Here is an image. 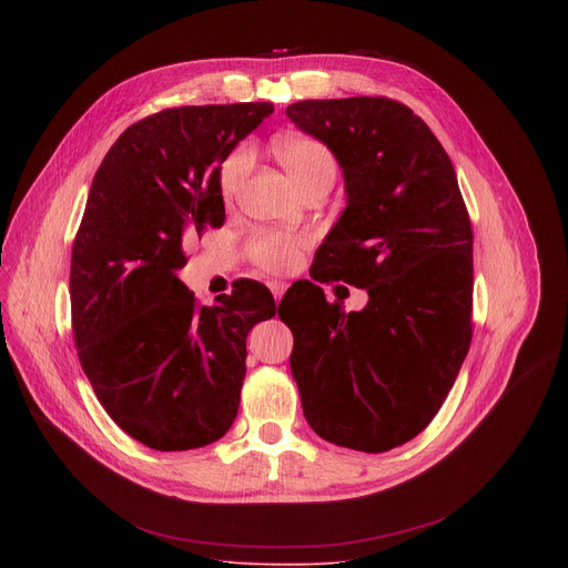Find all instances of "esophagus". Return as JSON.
I'll return each mask as SVG.
<instances>
[{"label": "esophagus", "instance_id": "obj_1", "mask_svg": "<svg viewBox=\"0 0 568 568\" xmlns=\"http://www.w3.org/2000/svg\"><path fill=\"white\" fill-rule=\"evenodd\" d=\"M268 290H272L274 300H276V302H281V300H283V294H285V290H287V285H285L283 281H272V283H268Z\"/></svg>", "mask_w": 568, "mask_h": 568}]
</instances>
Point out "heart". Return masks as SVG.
<instances>
[{
	"label": "heart",
	"mask_w": 568,
	"mask_h": 568,
	"mask_svg": "<svg viewBox=\"0 0 568 568\" xmlns=\"http://www.w3.org/2000/svg\"><path fill=\"white\" fill-rule=\"evenodd\" d=\"M276 154L285 172L302 191L317 184H334L338 165L334 154L320 140L306 135H283L276 140ZM251 149L239 146L225 159L221 168V193L234 197L239 186L251 170ZM304 239L285 232H262L251 242V257L266 268V272H287L300 260L304 248Z\"/></svg>",
	"instance_id": "b5f03b06"
}]
</instances>
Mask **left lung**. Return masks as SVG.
Here are the masks:
<instances>
[{
    "label": "left lung",
    "mask_w": 568,
    "mask_h": 568,
    "mask_svg": "<svg viewBox=\"0 0 568 568\" xmlns=\"http://www.w3.org/2000/svg\"><path fill=\"white\" fill-rule=\"evenodd\" d=\"M292 124L329 146L345 209L315 253L320 283L368 292L362 311L292 285V377L311 428L382 454L442 407L471 341V225L449 154L407 105L384 97L300 101Z\"/></svg>",
    "instance_id": "8db88e82"
}]
</instances>
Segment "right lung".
Returning a JSON list of instances; mask_svg holds the SVG:
<instances>
[{
  "label": "right lung",
  "mask_w": 568,
  "mask_h": 568,
  "mask_svg": "<svg viewBox=\"0 0 568 568\" xmlns=\"http://www.w3.org/2000/svg\"><path fill=\"white\" fill-rule=\"evenodd\" d=\"M274 103L172 108L129 126L89 189L71 255L78 359L112 422L156 452L221 439L236 416L246 336L274 296L242 281L197 306L176 272L186 234L225 223L221 165Z\"/></svg>",
  "instance_id": "add662e5"
}]
</instances>
